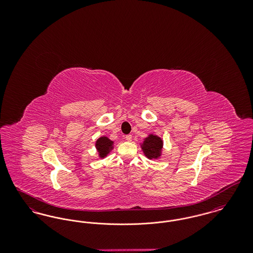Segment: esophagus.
Instances as JSON below:
<instances>
[{
  "label": "esophagus",
  "instance_id": "obj_1",
  "mask_svg": "<svg viewBox=\"0 0 253 253\" xmlns=\"http://www.w3.org/2000/svg\"><path fill=\"white\" fill-rule=\"evenodd\" d=\"M125 139H126L127 141H129V142L132 141V135H131V134H127V135L125 136Z\"/></svg>",
  "mask_w": 253,
  "mask_h": 253
}]
</instances>
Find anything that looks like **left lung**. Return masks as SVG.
Segmentation results:
<instances>
[{
    "label": "left lung",
    "mask_w": 253,
    "mask_h": 253,
    "mask_svg": "<svg viewBox=\"0 0 253 253\" xmlns=\"http://www.w3.org/2000/svg\"><path fill=\"white\" fill-rule=\"evenodd\" d=\"M139 145L145 157L150 160H157L162 156L164 142L162 138L157 134L149 133Z\"/></svg>",
    "instance_id": "8db88e82"
}]
</instances>
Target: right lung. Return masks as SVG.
Listing matches in <instances>:
<instances>
[{
    "label": "right lung",
    "mask_w": 253,
    "mask_h": 253,
    "mask_svg": "<svg viewBox=\"0 0 253 253\" xmlns=\"http://www.w3.org/2000/svg\"><path fill=\"white\" fill-rule=\"evenodd\" d=\"M95 147H96L98 158L103 159L114 150L115 142H114V140H111L108 136L102 135L96 139Z\"/></svg>",
    "instance_id": "obj_1"
}]
</instances>
